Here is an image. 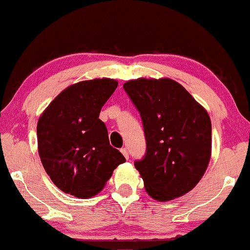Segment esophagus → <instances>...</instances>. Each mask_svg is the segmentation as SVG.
<instances>
[{
    "mask_svg": "<svg viewBox=\"0 0 250 250\" xmlns=\"http://www.w3.org/2000/svg\"><path fill=\"white\" fill-rule=\"evenodd\" d=\"M121 153L124 154V157H125V158H129V152H127V148L126 147H124V148H121Z\"/></svg>",
    "mask_w": 250,
    "mask_h": 250,
    "instance_id": "34e87169",
    "label": "esophagus"
}]
</instances>
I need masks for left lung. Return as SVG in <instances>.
<instances>
[{
	"label": "left lung",
	"instance_id": "8db88e82",
	"mask_svg": "<svg viewBox=\"0 0 250 250\" xmlns=\"http://www.w3.org/2000/svg\"><path fill=\"white\" fill-rule=\"evenodd\" d=\"M124 89L141 115L146 153L135 161L149 196L168 201L203 178L211 157L208 111L175 81H129Z\"/></svg>",
	"mask_w": 250,
	"mask_h": 250
}]
</instances>
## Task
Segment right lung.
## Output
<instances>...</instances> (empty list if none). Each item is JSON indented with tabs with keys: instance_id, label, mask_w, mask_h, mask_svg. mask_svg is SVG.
Returning <instances> with one entry per match:
<instances>
[{
	"instance_id": "obj_1",
	"label": "right lung",
	"mask_w": 250,
	"mask_h": 250,
	"mask_svg": "<svg viewBox=\"0 0 250 250\" xmlns=\"http://www.w3.org/2000/svg\"><path fill=\"white\" fill-rule=\"evenodd\" d=\"M118 87L110 78L70 85L38 121V148L44 169L66 194L85 199L98 194L113 170L125 162L110 146L99 113Z\"/></svg>"
}]
</instances>
